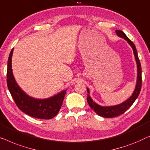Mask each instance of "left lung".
<instances>
[{
    "label": "left lung",
    "instance_id": "obj_1",
    "mask_svg": "<svg viewBox=\"0 0 150 150\" xmlns=\"http://www.w3.org/2000/svg\"><path fill=\"white\" fill-rule=\"evenodd\" d=\"M117 35L119 37L123 38L125 39L126 41L128 42V44L131 46L132 50H133V53L134 55V58L136 60L137 62V83L135 86V89H134L133 93L132 94V96H130L127 100L124 101V102L120 103L119 105H113V106H100L96 103L94 101L92 100L91 96H90V90L88 88H87L88 92V96H87V101L88 105H90V108L93 109L95 112L100 115L101 117H114L118 116V115L122 114L125 111L131 107V105L133 104L134 101L139 96V93H140L141 89V66L140 61H139L137 52V49L134 44L130 41V40L127 37V36L125 35V33L122 32V30H115Z\"/></svg>",
    "mask_w": 150,
    "mask_h": 150
}]
</instances>
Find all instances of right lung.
Returning <instances> with one entry per match:
<instances>
[{"instance_id":"right-lung-1","label":"right lung","mask_w":150,"mask_h":150,"mask_svg":"<svg viewBox=\"0 0 150 150\" xmlns=\"http://www.w3.org/2000/svg\"><path fill=\"white\" fill-rule=\"evenodd\" d=\"M13 48L10 52L7 63V81L11 96L19 109L31 117L49 120L58 114L62 105L67 90L56 95L45 99H38L28 96L18 86L12 71V55Z\"/></svg>"}]
</instances>
